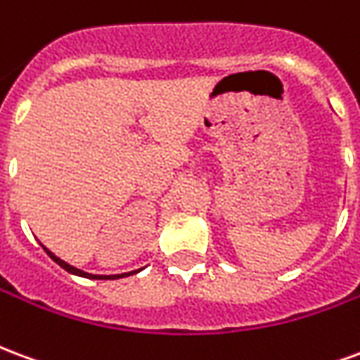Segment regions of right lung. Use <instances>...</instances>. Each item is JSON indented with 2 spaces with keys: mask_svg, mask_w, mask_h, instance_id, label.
<instances>
[{
  "mask_svg": "<svg viewBox=\"0 0 360 360\" xmlns=\"http://www.w3.org/2000/svg\"><path fill=\"white\" fill-rule=\"evenodd\" d=\"M42 245V243H40ZM44 247V245H42ZM44 250L48 252V257L56 262V264H59L63 270H67L69 274H75V276H79V278H89V279H119V278H127V276H133V274H139V271L142 270V268H139V270H133V271H125V274H113V276H98V274H89V271H84V270H79V268H75V266L71 264H67L65 260H61L59 257H56L53 252H51L50 249H46L44 247Z\"/></svg>",
  "mask_w": 360,
  "mask_h": 360,
  "instance_id": "right-lung-1",
  "label": "right lung"
}]
</instances>
